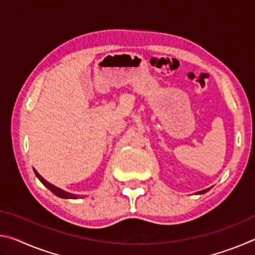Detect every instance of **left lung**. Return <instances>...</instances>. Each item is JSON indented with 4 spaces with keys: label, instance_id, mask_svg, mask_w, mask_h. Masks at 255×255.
<instances>
[{
    "label": "left lung",
    "instance_id": "8db88e82",
    "mask_svg": "<svg viewBox=\"0 0 255 255\" xmlns=\"http://www.w3.org/2000/svg\"><path fill=\"white\" fill-rule=\"evenodd\" d=\"M208 190H209V189H205V190H202V191H199L198 193H200V195H201V193H205V192L208 191Z\"/></svg>",
    "mask_w": 255,
    "mask_h": 255
}]
</instances>
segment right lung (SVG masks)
<instances>
[{"label":"right lung","instance_id":"obj_1","mask_svg":"<svg viewBox=\"0 0 255 255\" xmlns=\"http://www.w3.org/2000/svg\"><path fill=\"white\" fill-rule=\"evenodd\" d=\"M33 171H34V174H36L37 178L40 180V182H41L42 184H44L46 188H48L51 192L55 193L56 196H58V197H60V198H64V199H76V198H77V196L72 195V193H68V192H66V191H64V190H62V189L55 187V185H53L51 183L47 182V181H46L44 178H42V176H41L39 173H38V172H37L36 170H33Z\"/></svg>","mask_w":255,"mask_h":255}]
</instances>
